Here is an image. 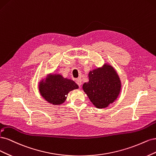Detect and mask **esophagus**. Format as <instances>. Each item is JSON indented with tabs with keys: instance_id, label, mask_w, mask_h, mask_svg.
<instances>
[{
	"instance_id": "esophagus-1",
	"label": "esophagus",
	"mask_w": 156,
	"mask_h": 156,
	"mask_svg": "<svg viewBox=\"0 0 156 156\" xmlns=\"http://www.w3.org/2000/svg\"><path fill=\"white\" fill-rule=\"evenodd\" d=\"M76 83L78 85V86L80 87H81V85H82V80L81 78H78L76 80Z\"/></svg>"
}]
</instances>
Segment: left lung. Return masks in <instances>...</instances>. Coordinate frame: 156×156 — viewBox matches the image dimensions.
<instances>
[{
    "mask_svg": "<svg viewBox=\"0 0 156 156\" xmlns=\"http://www.w3.org/2000/svg\"><path fill=\"white\" fill-rule=\"evenodd\" d=\"M82 87L95 107L105 108L117 98L121 82L112 65L105 64L89 72V82L84 83Z\"/></svg>",
    "mask_w": 156,
    "mask_h": 156,
    "instance_id": "1",
    "label": "left lung"
}]
</instances>
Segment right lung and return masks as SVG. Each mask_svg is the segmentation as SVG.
<instances>
[{
    "label": "right lung",
    "instance_id": "right-lung-1",
    "mask_svg": "<svg viewBox=\"0 0 156 156\" xmlns=\"http://www.w3.org/2000/svg\"><path fill=\"white\" fill-rule=\"evenodd\" d=\"M78 89V85L73 80L65 78L62 75L54 74L42 80L39 83V90L43 98L53 105L63 104L68 93Z\"/></svg>",
    "mask_w": 156,
    "mask_h": 156
}]
</instances>
